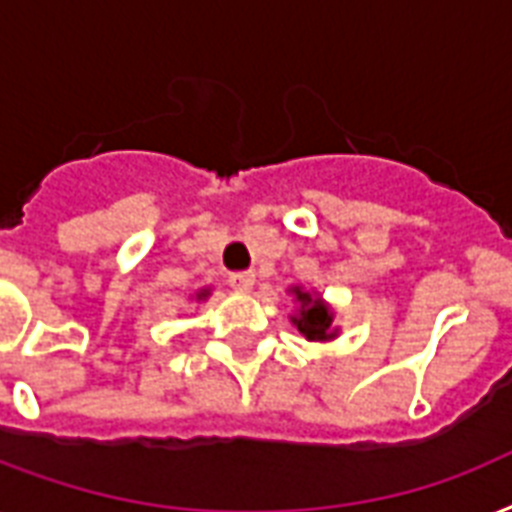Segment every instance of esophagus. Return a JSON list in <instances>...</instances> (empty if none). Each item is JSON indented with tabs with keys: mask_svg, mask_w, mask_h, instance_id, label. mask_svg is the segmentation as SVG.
Listing matches in <instances>:
<instances>
[{
	"mask_svg": "<svg viewBox=\"0 0 512 512\" xmlns=\"http://www.w3.org/2000/svg\"><path fill=\"white\" fill-rule=\"evenodd\" d=\"M228 284H231V289H236V292H249V289L255 287V273H231V276H228Z\"/></svg>",
	"mask_w": 512,
	"mask_h": 512,
	"instance_id": "1",
	"label": "esophagus"
}]
</instances>
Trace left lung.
Wrapping results in <instances>:
<instances>
[{
	"instance_id": "8db88e82",
	"label": "left lung",
	"mask_w": 512,
	"mask_h": 512,
	"mask_svg": "<svg viewBox=\"0 0 512 512\" xmlns=\"http://www.w3.org/2000/svg\"><path fill=\"white\" fill-rule=\"evenodd\" d=\"M289 295L295 297L297 311L289 313V321L308 342H332L340 337V327L335 324L332 305L313 289L289 287Z\"/></svg>"
}]
</instances>
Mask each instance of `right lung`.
<instances>
[{"label":"right lung","mask_w":512,"mask_h":512,"mask_svg":"<svg viewBox=\"0 0 512 512\" xmlns=\"http://www.w3.org/2000/svg\"><path fill=\"white\" fill-rule=\"evenodd\" d=\"M209 295H212V289L201 287V289H196V292H193L191 300H193V303H204V300H207Z\"/></svg>","instance_id":"right-lung-1"}]
</instances>
